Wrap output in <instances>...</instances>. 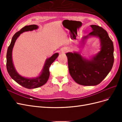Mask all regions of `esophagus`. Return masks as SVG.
<instances>
[{
  "label": "esophagus",
  "mask_w": 122,
  "mask_h": 122,
  "mask_svg": "<svg viewBox=\"0 0 122 122\" xmlns=\"http://www.w3.org/2000/svg\"><path fill=\"white\" fill-rule=\"evenodd\" d=\"M67 49H66L65 48H62L61 49V52L62 53H66V52H67Z\"/></svg>",
  "instance_id": "esophagus-1"
}]
</instances>
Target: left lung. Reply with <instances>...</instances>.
<instances>
[{"label":"left lung","instance_id":"obj_1","mask_svg":"<svg viewBox=\"0 0 122 122\" xmlns=\"http://www.w3.org/2000/svg\"><path fill=\"white\" fill-rule=\"evenodd\" d=\"M90 26L92 31L82 38L81 46L88 38L94 36L99 39L100 50L90 59L77 52L66 54L70 75L76 83L86 86H95L100 83L111 71L114 62L113 44L107 32L98 25Z\"/></svg>","mask_w":122,"mask_h":122}]
</instances>
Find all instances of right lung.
I'll return each mask as SVG.
<instances>
[{
    "label": "right lung",
    "instance_id": "obj_1",
    "mask_svg": "<svg viewBox=\"0 0 122 122\" xmlns=\"http://www.w3.org/2000/svg\"><path fill=\"white\" fill-rule=\"evenodd\" d=\"M38 28L39 26L36 25H27L23 27L20 31H18L14 35L7 50L6 69L9 75L11 78L15 81L17 83L28 89L38 88L43 86L47 82L50 76L49 67H50V65L53 63V62L57 58L59 55L58 53H55L49 58L46 59L41 72L37 77H34V78H27V77L22 76L17 72L15 68L12 59V51L16 41L23 32L36 30Z\"/></svg>",
    "mask_w": 122,
    "mask_h": 122
}]
</instances>
